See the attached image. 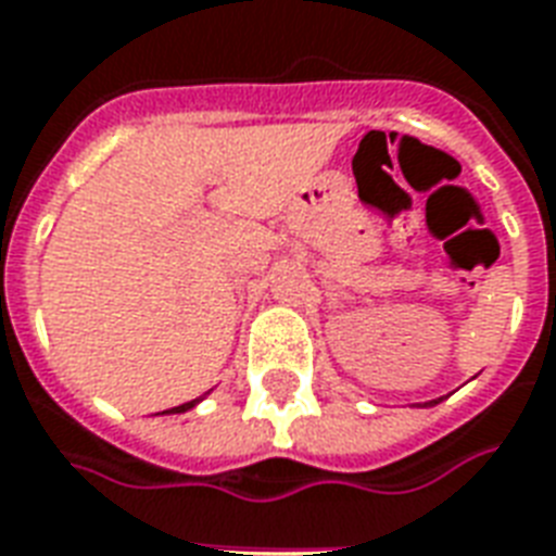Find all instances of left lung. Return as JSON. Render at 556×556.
<instances>
[{"mask_svg":"<svg viewBox=\"0 0 556 556\" xmlns=\"http://www.w3.org/2000/svg\"><path fill=\"white\" fill-rule=\"evenodd\" d=\"M440 402H442V399H433V402H428L425 407H433V404H440Z\"/></svg>","mask_w":556,"mask_h":556,"instance_id":"8db88e82","label":"left lung"}]
</instances>
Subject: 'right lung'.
I'll return each instance as SVG.
<instances>
[{"mask_svg":"<svg viewBox=\"0 0 556 556\" xmlns=\"http://www.w3.org/2000/svg\"><path fill=\"white\" fill-rule=\"evenodd\" d=\"M204 402V395H199V399H193V402H187V404H178V407H169V410H164L161 416H175V413H187V410H193L195 404H202Z\"/></svg>","mask_w":556,"mask_h":556,"instance_id":"obj_1","label":"right lung"}]
</instances>
